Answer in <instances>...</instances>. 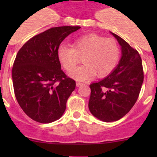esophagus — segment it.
I'll list each match as a JSON object with an SVG mask.
<instances>
[{
  "label": "esophagus",
  "mask_w": 157,
  "mask_h": 157,
  "mask_svg": "<svg viewBox=\"0 0 157 157\" xmlns=\"http://www.w3.org/2000/svg\"><path fill=\"white\" fill-rule=\"evenodd\" d=\"M76 85H77V86H83V85H84V83H80V82H77V83H76Z\"/></svg>",
  "instance_id": "esophagus-1"
}]
</instances>
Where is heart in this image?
<instances>
[{"instance_id":"b5f03b06","label":"heart","mask_w":157,"mask_h":157,"mask_svg":"<svg viewBox=\"0 0 157 157\" xmlns=\"http://www.w3.org/2000/svg\"><path fill=\"white\" fill-rule=\"evenodd\" d=\"M120 48L112 39H106L96 34H88L77 38L72 47L61 45L57 56L64 68L70 71L83 58L85 64L70 72L72 78L79 81H87L97 76L106 77L116 67L119 61Z\"/></svg>"}]
</instances>
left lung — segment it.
<instances>
[{
	"mask_svg": "<svg viewBox=\"0 0 157 157\" xmlns=\"http://www.w3.org/2000/svg\"><path fill=\"white\" fill-rule=\"evenodd\" d=\"M121 48V58L115 69L103 80L90 85L89 109L105 122L115 121L126 115L137 102L144 81L142 60L136 49L111 33Z\"/></svg>",
	"mask_w": 157,
	"mask_h": 157,
	"instance_id": "obj_1",
	"label": "left lung"
}]
</instances>
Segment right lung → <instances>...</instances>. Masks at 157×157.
I'll list each match as a JSON object with an SVG mask.
<instances>
[{"instance_id": "1", "label": "right lung", "mask_w": 157, "mask_h": 157, "mask_svg": "<svg viewBox=\"0 0 157 157\" xmlns=\"http://www.w3.org/2000/svg\"><path fill=\"white\" fill-rule=\"evenodd\" d=\"M80 28H51L31 38L17 52L12 68L14 94L23 112L37 122H53L65 111L76 82L61 69L57 51Z\"/></svg>"}]
</instances>
